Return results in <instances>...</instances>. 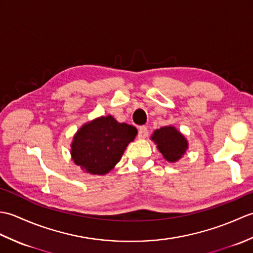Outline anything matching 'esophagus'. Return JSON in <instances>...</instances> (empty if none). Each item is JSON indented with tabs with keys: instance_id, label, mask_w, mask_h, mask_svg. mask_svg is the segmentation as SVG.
I'll use <instances>...</instances> for the list:
<instances>
[{
	"instance_id": "esophagus-1",
	"label": "esophagus",
	"mask_w": 253,
	"mask_h": 253,
	"mask_svg": "<svg viewBox=\"0 0 253 253\" xmlns=\"http://www.w3.org/2000/svg\"><path fill=\"white\" fill-rule=\"evenodd\" d=\"M148 133H149L148 128L146 126H141L140 128H139V130H138V138L139 139L147 138L148 137Z\"/></svg>"
}]
</instances>
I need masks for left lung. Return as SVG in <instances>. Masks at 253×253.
<instances>
[{"label": "left lung", "mask_w": 253, "mask_h": 253, "mask_svg": "<svg viewBox=\"0 0 253 253\" xmlns=\"http://www.w3.org/2000/svg\"><path fill=\"white\" fill-rule=\"evenodd\" d=\"M151 139L164 159L171 163L177 162L188 149L186 138L173 126L161 127L153 132Z\"/></svg>", "instance_id": "obj_1"}]
</instances>
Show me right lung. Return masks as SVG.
Here are the masks:
<instances>
[{
  "instance_id": "1",
  "label": "right lung",
  "mask_w": 253,
  "mask_h": 253,
  "mask_svg": "<svg viewBox=\"0 0 253 253\" xmlns=\"http://www.w3.org/2000/svg\"><path fill=\"white\" fill-rule=\"evenodd\" d=\"M137 133L136 127L118 123L111 115L98 117L84 124L74 136L72 158L87 173L105 175L120 162Z\"/></svg>"
}]
</instances>
